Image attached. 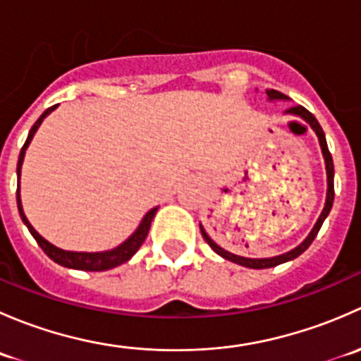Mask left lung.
Here are the masks:
<instances>
[{
	"instance_id": "left-lung-1",
	"label": "left lung",
	"mask_w": 361,
	"mask_h": 361,
	"mask_svg": "<svg viewBox=\"0 0 361 361\" xmlns=\"http://www.w3.org/2000/svg\"><path fill=\"white\" fill-rule=\"evenodd\" d=\"M265 94H267V99L269 101H288V96H285V94L278 92V90H265ZM288 115H293V116H300L302 120H305V122L311 126V129L314 130L316 136H318V141H319V147H322V154H323V159H325V169H326V199H325V207H323L322 214H319V218L316 220L314 227H312V231L309 232L307 238L304 239V241L300 243L298 246H295L293 250L286 251V253L283 255H278V257H271V258H248V257H239V255H234L231 253V251L224 250L221 246H218L216 243L213 241V239L207 235V232L204 231V227L201 225V234L204 238V241L207 243V245L211 246V250L214 251V253H218L220 257H224L225 260H231L234 262V264L238 265H243V267H248V269H269V267H276V265L279 264H285V262H290L293 260V258H297L298 255L304 253L305 250L311 246V243L314 241V238L318 235L319 228H322L323 221H325V218L329 216L330 209H332V204H334V160H332V155H330L329 152V147H326V140H325V133H323L322 126L318 123V120L314 118V115L312 113H309L305 110L304 106H293L290 108V110H286Z\"/></svg>"
}]
</instances>
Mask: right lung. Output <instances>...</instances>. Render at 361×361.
Wrapping results in <instances>:
<instances>
[{"label": "right lung", "mask_w": 361, "mask_h": 361, "mask_svg": "<svg viewBox=\"0 0 361 361\" xmlns=\"http://www.w3.org/2000/svg\"><path fill=\"white\" fill-rule=\"evenodd\" d=\"M56 108H57V104H56V106L49 108L47 111H43V115L39 116L38 120H36L35 126H32L31 130H29L27 140H25L23 150H20V154H19V162H17V180H19V181H17V207H19V213H20V218H23L24 225L27 227V231L31 232L32 238L36 239V243L39 245V248L45 251L47 257L52 258L56 264L63 265V267H68V269H78V271H89V272L110 271V269L116 267V265L126 264V262L130 260V258L134 257V253L140 250V246L143 245V241L147 239L148 231H150L152 220H154L155 213H157V209H159V206L152 207V209L148 211L147 214H145L143 220L140 221V225H137L136 231H134L133 234H130L129 238H127L126 241L122 243V245H118L116 248H113V250H106V251H69V250L57 248V246H54L52 243L47 241L45 238H42V235H39L38 232L35 231V227L29 224L27 216L24 214L23 201H20V169H23L25 150H27L29 143H31L32 137H35L36 130H38V127L42 126L43 120H45L47 116L50 115V113L56 110Z\"/></svg>", "instance_id": "1"}]
</instances>
